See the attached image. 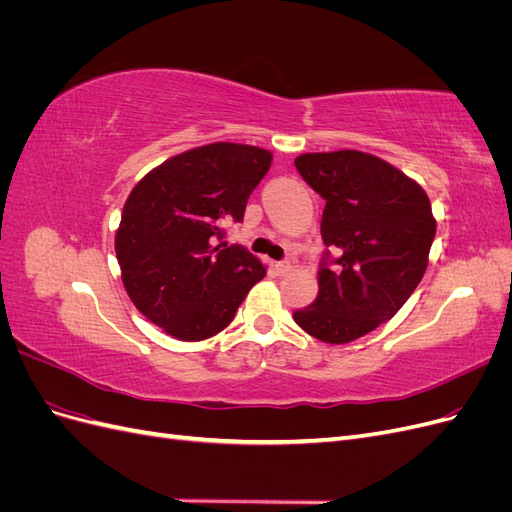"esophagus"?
Listing matches in <instances>:
<instances>
[{
  "instance_id": "obj_1",
  "label": "esophagus",
  "mask_w": 512,
  "mask_h": 512,
  "mask_svg": "<svg viewBox=\"0 0 512 512\" xmlns=\"http://www.w3.org/2000/svg\"><path fill=\"white\" fill-rule=\"evenodd\" d=\"M290 269H292V262H290V260H280V262H275V271L280 273V275L288 273Z\"/></svg>"
}]
</instances>
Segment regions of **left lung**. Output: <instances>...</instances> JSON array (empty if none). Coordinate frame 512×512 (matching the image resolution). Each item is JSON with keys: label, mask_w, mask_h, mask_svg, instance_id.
Listing matches in <instances>:
<instances>
[{"label": "left lung", "mask_w": 512, "mask_h": 512, "mask_svg": "<svg viewBox=\"0 0 512 512\" xmlns=\"http://www.w3.org/2000/svg\"><path fill=\"white\" fill-rule=\"evenodd\" d=\"M294 166L327 203V250L316 301L292 318L320 342L348 344L391 320L423 280L436 237L431 203L416 181L363 151L303 153Z\"/></svg>", "instance_id": "left-lung-1"}]
</instances>
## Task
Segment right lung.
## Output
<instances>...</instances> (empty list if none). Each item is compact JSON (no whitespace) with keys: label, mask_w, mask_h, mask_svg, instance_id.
I'll return each instance as SVG.
<instances>
[{"label":"right lung","mask_w":512,"mask_h":512,"mask_svg":"<svg viewBox=\"0 0 512 512\" xmlns=\"http://www.w3.org/2000/svg\"><path fill=\"white\" fill-rule=\"evenodd\" d=\"M269 166L267 149L213 143L166 160L130 192L115 237L121 280L168 335L200 342L224 331L265 277L254 254L224 237Z\"/></svg>","instance_id":"right-lung-1"}]
</instances>
